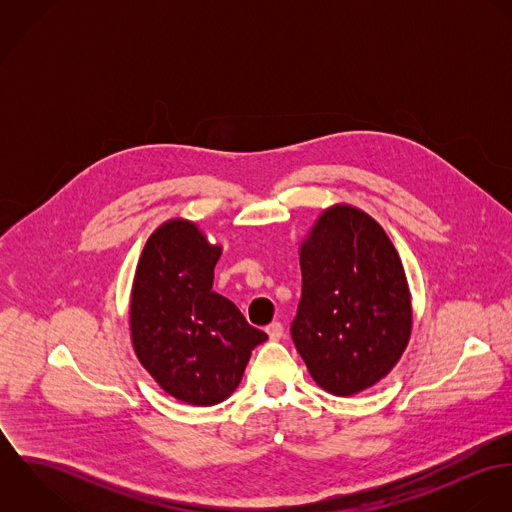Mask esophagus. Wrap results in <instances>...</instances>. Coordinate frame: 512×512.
Masks as SVG:
<instances>
[{
	"label": "esophagus",
	"instance_id": "esophagus-1",
	"mask_svg": "<svg viewBox=\"0 0 512 512\" xmlns=\"http://www.w3.org/2000/svg\"><path fill=\"white\" fill-rule=\"evenodd\" d=\"M266 333H268V337H270L272 341H278V339H282V335H284V325L278 323V321H274V323H270V325L266 327Z\"/></svg>",
	"mask_w": 512,
	"mask_h": 512
}]
</instances>
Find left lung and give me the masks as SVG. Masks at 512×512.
Returning <instances> with one entry per match:
<instances>
[{
    "instance_id": "1",
    "label": "left lung",
    "mask_w": 512,
    "mask_h": 512,
    "mask_svg": "<svg viewBox=\"0 0 512 512\" xmlns=\"http://www.w3.org/2000/svg\"><path fill=\"white\" fill-rule=\"evenodd\" d=\"M299 266L292 339L311 378L335 396L374 386L412 333L410 288L392 240L365 211L339 203L301 240Z\"/></svg>"
}]
</instances>
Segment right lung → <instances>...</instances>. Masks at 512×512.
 I'll return each mask as SVG.
<instances>
[{
  "instance_id": "obj_1",
  "label": "right lung",
  "mask_w": 512,
  "mask_h": 512,
  "mask_svg": "<svg viewBox=\"0 0 512 512\" xmlns=\"http://www.w3.org/2000/svg\"><path fill=\"white\" fill-rule=\"evenodd\" d=\"M220 254L193 220H165L147 238L132 284L134 353L169 396L191 406L226 400L268 339L213 292Z\"/></svg>"
}]
</instances>
